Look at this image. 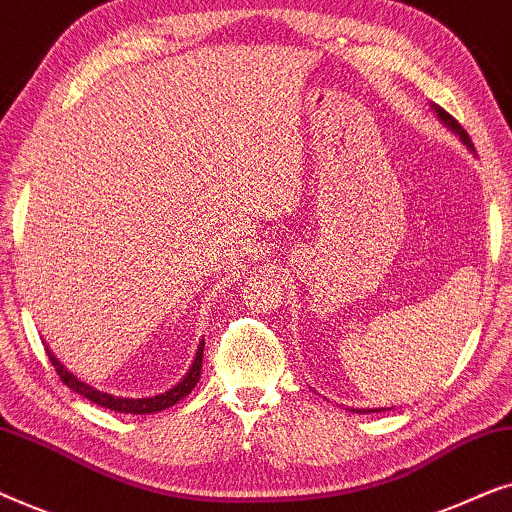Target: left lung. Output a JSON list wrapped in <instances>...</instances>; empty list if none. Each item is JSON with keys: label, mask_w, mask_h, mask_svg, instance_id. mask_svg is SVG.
Instances as JSON below:
<instances>
[{"label": "left lung", "mask_w": 512, "mask_h": 512, "mask_svg": "<svg viewBox=\"0 0 512 512\" xmlns=\"http://www.w3.org/2000/svg\"><path fill=\"white\" fill-rule=\"evenodd\" d=\"M431 109H433V114H436V116H438V121H440V123H443L447 130H450V132H454V135H457V137L461 139V142H464V146H466V149H468V151H471V153H475V149H473V144H471V137H468V135H466V130H464V128H461V125H459L457 121H454V118H452L450 114H447V111H443V109H440V107H438V104H431ZM352 412H359V415H366V412H380V410H352Z\"/></svg>", "instance_id": "obj_1"}]
</instances>
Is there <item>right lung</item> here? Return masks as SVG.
Instances as JSON below:
<instances>
[{
  "label": "right lung",
  "instance_id": "right-lung-1",
  "mask_svg": "<svg viewBox=\"0 0 512 512\" xmlns=\"http://www.w3.org/2000/svg\"><path fill=\"white\" fill-rule=\"evenodd\" d=\"M202 352H205V340H200L193 363L188 366L186 375L181 377V380L174 384L172 389H167V391H163V394H156V396H146V398H123V396H111V394H107V391H100V389L90 387V384H86V382H81L79 377L72 375L65 366H62V363L58 361V356H55L51 352V347L46 345L48 359H51L55 370H58L60 380L65 382L69 389L76 391V394H81L83 398H88V401L102 405V408H109V410H116V412H128V415H151V412H160L165 408H172L174 403H179L181 398L191 394V391L195 389V384H198V380H200Z\"/></svg>",
  "mask_w": 512,
  "mask_h": 512
}]
</instances>
